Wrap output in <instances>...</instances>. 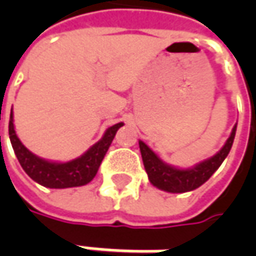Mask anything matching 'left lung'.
<instances>
[{
	"label": "left lung",
	"mask_w": 256,
	"mask_h": 256,
	"mask_svg": "<svg viewBox=\"0 0 256 256\" xmlns=\"http://www.w3.org/2000/svg\"><path fill=\"white\" fill-rule=\"evenodd\" d=\"M235 132H236V125L232 128L230 138L220 150V152H216L211 158L196 164L195 166L188 168V170L174 168L171 165L165 164L162 160H160V156L154 152L146 144L140 141V150H141V155H142L144 166L148 174L150 182L154 186H156L162 191L172 192V194H181V192L196 190L204 182L208 181L212 176V174L221 166L224 160L231 151Z\"/></svg>",
	"instance_id": "obj_1"
}]
</instances>
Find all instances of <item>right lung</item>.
<instances>
[{
  "mask_svg": "<svg viewBox=\"0 0 256 256\" xmlns=\"http://www.w3.org/2000/svg\"><path fill=\"white\" fill-rule=\"evenodd\" d=\"M122 125V122H120L110 126L105 131L102 138L96 144H94L84 155L75 158L70 162L62 164L45 161L25 148L15 134L12 110L10 116L8 131H10V140L12 144L15 155L30 178H32L35 182L46 188H71V186H81L92 181L100 165L102 162L105 154L112 142L115 134Z\"/></svg>",
  "mask_w": 256,
  "mask_h": 256,
  "instance_id": "1",
  "label": "right lung"
}]
</instances>
